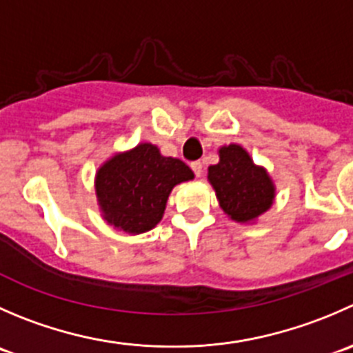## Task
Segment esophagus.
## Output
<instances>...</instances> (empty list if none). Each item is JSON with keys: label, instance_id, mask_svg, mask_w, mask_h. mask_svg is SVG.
I'll use <instances>...</instances> for the list:
<instances>
[{"label": "esophagus", "instance_id": "obj_1", "mask_svg": "<svg viewBox=\"0 0 353 353\" xmlns=\"http://www.w3.org/2000/svg\"><path fill=\"white\" fill-rule=\"evenodd\" d=\"M191 169H193L194 176L200 177L201 174H203V162H200V160H198V162H193L191 163Z\"/></svg>", "mask_w": 353, "mask_h": 353}]
</instances>
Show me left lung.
I'll list each match as a JSON object with an SVG mask.
<instances>
[{"label":"left lung","mask_w":353,"mask_h":353,"mask_svg":"<svg viewBox=\"0 0 353 353\" xmlns=\"http://www.w3.org/2000/svg\"><path fill=\"white\" fill-rule=\"evenodd\" d=\"M208 181L224 214L236 222H252L272 207L276 188L263 167L255 165L243 146L219 150V163L208 167Z\"/></svg>","instance_id":"left-lung-1"}]
</instances>
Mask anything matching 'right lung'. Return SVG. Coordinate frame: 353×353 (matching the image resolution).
<instances>
[{
  "label": "right lung",
  "instance_id": "right-lung-1",
  "mask_svg": "<svg viewBox=\"0 0 353 353\" xmlns=\"http://www.w3.org/2000/svg\"><path fill=\"white\" fill-rule=\"evenodd\" d=\"M193 177L183 160L163 157L155 145L141 143L108 159L98 169L94 190L108 224L141 234L162 221L172 188Z\"/></svg>",
  "mask_w": 353,
  "mask_h": 353
}]
</instances>
